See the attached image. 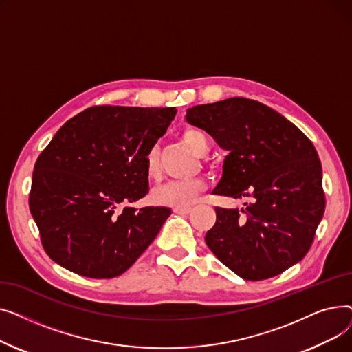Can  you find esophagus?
<instances>
[{"label":"esophagus","instance_id":"1","mask_svg":"<svg viewBox=\"0 0 352 352\" xmlns=\"http://www.w3.org/2000/svg\"><path fill=\"white\" fill-rule=\"evenodd\" d=\"M173 211H174L175 214H179V215H187V214H190L191 208H174Z\"/></svg>","mask_w":352,"mask_h":352}]
</instances>
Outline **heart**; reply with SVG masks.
I'll use <instances>...</instances> for the list:
<instances>
[{
    "instance_id": "heart-1",
    "label": "heart",
    "mask_w": 352,
    "mask_h": 352,
    "mask_svg": "<svg viewBox=\"0 0 352 352\" xmlns=\"http://www.w3.org/2000/svg\"><path fill=\"white\" fill-rule=\"evenodd\" d=\"M181 138L190 150L197 155H206L210 150V142L206 134L197 128H186ZM145 175L150 181H157L161 177V165L158 160L157 148L148 150L144 158ZM206 181L190 179V181H168L153 190L151 201L161 207L186 208L192 199L206 190Z\"/></svg>"
}]
</instances>
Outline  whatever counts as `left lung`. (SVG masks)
Returning <instances> with one entry per match:
<instances>
[{"label": "left lung", "instance_id": "obj_1", "mask_svg": "<svg viewBox=\"0 0 352 352\" xmlns=\"http://www.w3.org/2000/svg\"><path fill=\"white\" fill-rule=\"evenodd\" d=\"M186 118L228 151L212 194L251 198L243 210L215 208L217 221L206 234L214 255L248 281L301 261L325 210L321 161L309 138L248 98L197 105Z\"/></svg>", "mask_w": 352, "mask_h": 352}]
</instances>
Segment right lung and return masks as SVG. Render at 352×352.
Here are the masks:
<instances>
[{"instance_id":"right-lung-1","label":"right lung","mask_w":352,"mask_h":352,"mask_svg":"<svg viewBox=\"0 0 352 352\" xmlns=\"http://www.w3.org/2000/svg\"><path fill=\"white\" fill-rule=\"evenodd\" d=\"M175 107L96 105L68 120L36 158L30 211L47 255L88 278L131 267L171 210L124 207L148 194L144 158Z\"/></svg>"}]
</instances>
